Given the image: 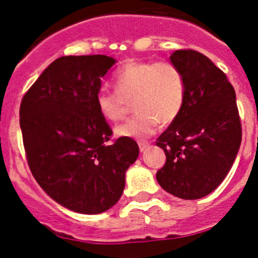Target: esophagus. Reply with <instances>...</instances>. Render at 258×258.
<instances>
[{
    "label": "esophagus",
    "instance_id": "esophagus-1",
    "mask_svg": "<svg viewBox=\"0 0 258 258\" xmlns=\"http://www.w3.org/2000/svg\"><path fill=\"white\" fill-rule=\"evenodd\" d=\"M138 146H140L141 152H145L146 150H147V149H149V147H150V143H147V142H140V143H138Z\"/></svg>",
    "mask_w": 258,
    "mask_h": 258
}]
</instances>
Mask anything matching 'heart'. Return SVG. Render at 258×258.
<instances>
[{"instance_id": "obj_1", "label": "heart", "mask_w": 258, "mask_h": 258, "mask_svg": "<svg viewBox=\"0 0 258 258\" xmlns=\"http://www.w3.org/2000/svg\"><path fill=\"white\" fill-rule=\"evenodd\" d=\"M116 92L99 90L95 95L98 112L108 121H118L133 102L136 115L115 127L118 137L143 140L159 124L178 117L186 99L182 71L172 61H127L113 77Z\"/></svg>"}]
</instances>
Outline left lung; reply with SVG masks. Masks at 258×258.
I'll list each match as a JSON object with an SVG mask.
<instances>
[{
	"mask_svg": "<svg viewBox=\"0 0 258 258\" xmlns=\"http://www.w3.org/2000/svg\"><path fill=\"white\" fill-rule=\"evenodd\" d=\"M170 61L186 84L183 108L156 141L165 165L156 179L184 200L207 197L225 179L238 155L241 125L235 90L213 61L195 50H175Z\"/></svg>",
	"mask_w": 258,
	"mask_h": 258,
	"instance_id": "obj_1",
	"label": "left lung"
}]
</instances>
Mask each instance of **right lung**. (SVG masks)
I'll list each match as a JSON object with an SVG mask.
<instances>
[{
  "label": "right lung",
  "instance_id": "right-lung-1",
  "mask_svg": "<svg viewBox=\"0 0 258 258\" xmlns=\"http://www.w3.org/2000/svg\"><path fill=\"white\" fill-rule=\"evenodd\" d=\"M116 59L61 56L40 75L20 104V129L29 169L61 207L83 214L112 208L140 147L112 134L95 106L102 79Z\"/></svg>",
  "mask_w": 258,
  "mask_h": 258
}]
</instances>
